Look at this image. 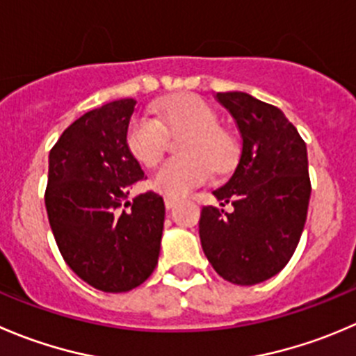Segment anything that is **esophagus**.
Returning a JSON list of instances; mask_svg holds the SVG:
<instances>
[{
	"mask_svg": "<svg viewBox=\"0 0 356 356\" xmlns=\"http://www.w3.org/2000/svg\"><path fill=\"white\" fill-rule=\"evenodd\" d=\"M163 202H165V207H167V209H172V207L179 202V198H175V196H165Z\"/></svg>",
	"mask_w": 356,
	"mask_h": 356,
	"instance_id": "esophagus-1",
	"label": "esophagus"
}]
</instances>
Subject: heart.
Returning <instances> with one entry per match:
<instances>
[{
	"mask_svg": "<svg viewBox=\"0 0 356 356\" xmlns=\"http://www.w3.org/2000/svg\"><path fill=\"white\" fill-rule=\"evenodd\" d=\"M156 118L136 115L127 127L125 143L130 154L144 167H154L163 156L167 132L186 136L181 140L184 156L167 160L153 177V186L168 196H181L203 184L210 170H224L234 156V143L219 129L216 111L198 97H179L154 109Z\"/></svg>",
	"mask_w": 356,
	"mask_h": 356,
	"instance_id": "heart-1",
	"label": "heart"
}]
</instances>
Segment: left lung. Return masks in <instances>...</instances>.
I'll return each mask as SVG.
<instances>
[{
    "instance_id": "obj_1",
    "label": "left lung",
    "mask_w": 356,
    "mask_h": 356,
    "mask_svg": "<svg viewBox=\"0 0 356 356\" xmlns=\"http://www.w3.org/2000/svg\"><path fill=\"white\" fill-rule=\"evenodd\" d=\"M241 136L233 175L213 195L233 212L205 205L200 240L213 270L236 285L275 277L291 261L305 229L312 181L298 129L275 106L243 92H219Z\"/></svg>"
}]
</instances>
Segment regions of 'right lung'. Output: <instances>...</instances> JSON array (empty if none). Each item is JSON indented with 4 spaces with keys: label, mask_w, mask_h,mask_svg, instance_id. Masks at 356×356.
<instances>
[{
    "label": "right lung",
    "mask_w": 356,
    "mask_h": 356,
    "mask_svg": "<svg viewBox=\"0 0 356 356\" xmlns=\"http://www.w3.org/2000/svg\"><path fill=\"white\" fill-rule=\"evenodd\" d=\"M136 99L92 109L50 149L44 205L65 264L102 292H129L151 277L163 233V198L129 189L144 181L125 143Z\"/></svg>",
    "instance_id": "obj_1"
}]
</instances>
